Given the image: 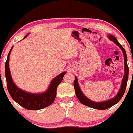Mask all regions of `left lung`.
<instances>
[{
	"label": "left lung",
	"instance_id": "obj_1",
	"mask_svg": "<svg viewBox=\"0 0 133 133\" xmlns=\"http://www.w3.org/2000/svg\"><path fill=\"white\" fill-rule=\"evenodd\" d=\"M108 36H109V38L111 40L114 42V43H116V44L122 50L123 54H124V65H125V70H124V71H125V74H124V78H123L122 79V83L121 88H120V90H119L117 95L113 98L108 100V101H105V102H93L91 100L87 98V97L84 96V94H83V92H82L81 90L79 84H78L77 78V77H75V80L74 82V89L75 91H76V96L77 97L78 99H79V101H80L83 104L88 106V107L92 108L97 109H102V110L111 108V106L116 104L118 103V102L120 101V100L121 99L122 97L124 95V93H125L129 76V67L128 66V58H127V54L126 52H125V49H124V48L118 43V42L117 39H116V38H115V37L112 36V35H109Z\"/></svg>",
	"mask_w": 133,
	"mask_h": 133
}]
</instances>
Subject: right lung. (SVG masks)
<instances>
[{"label": "right lung", "mask_w": 133, "mask_h": 133, "mask_svg": "<svg viewBox=\"0 0 133 133\" xmlns=\"http://www.w3.org/2000/svg\"><path fill=\"white\" fill-rule=\"evenodd\" d=\"M27 35L24 37L25 38ZM13 46L11 49L5 64V75L8 90L11 97L19 105L29 110H38L50 106L56 96L57 86L63 80L66 72L60 74L51 81L48 90L45 93L40 94H33L27 93L18 88L13 83L9 68V55Z\"/></svg>", "instance_id": "right-lung-1"}]
</instances>
